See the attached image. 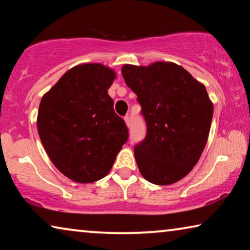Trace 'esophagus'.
<instances>
[{
  "label": "esophagus",
  "mask_w": 250,
  "mask_h": 250,
  "mask_svg": "<svg viewBox=\"0 0 250 250\" xmlns=\"http://www.w3.org/2000/svg\"><path fill=\"white\" fill-rule=\"evenodd\" d=\"M125 125H126V126H130V118L126 116V117H125Z\"/></svg>",
  "instance_id": "obj_1"
}]
</instances>
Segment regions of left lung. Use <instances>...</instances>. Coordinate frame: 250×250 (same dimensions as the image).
Returning a JSON list of instances; mask_svg holds the SVG:
<instances>
[{"label": "left lung", "instance_id": "left-lung-1", "mask_svg": "<svg viewBox=\"0 0 250 250\" xmlns=\"http://www.w3.org/2000/svg\"><path fill=\"white\" fill-rule=\"evenodd\" d=\"M121 73L146 122V137L134 147L139 171L150 183H176L196 166L208 139L214 107L206 88L171 62L125 64Z\"/></svg>", "mask_w": 250, "mask_h": 250}]
</instances>
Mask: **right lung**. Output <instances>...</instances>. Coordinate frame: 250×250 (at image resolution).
<instances>
[{
	"mask_svg": "<svg viewBox=\"0 0 250 250\" xmlns=\"http://www.w3.org/2000/svg\"><path fill=\"white\" fill-rule=\"evenodd\" d=\"M116 71L99 62L73 67L42 97L37 131L55 167L77 183L108 174L128 129L108 89Z\"/></svg>",
	"mask_w": 250,
	"mask_h": 250,
	"instance_id": "add662e5",
	"label": "right lung"
}]
</instances>
